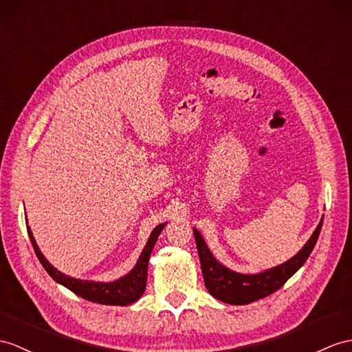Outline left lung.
Returning <instances> with one entry per match:
<instances>
[{
	"label": "left lung",
	"mask_w": 352,
	"mask_h": 352,
	"mask_svg": "<svg viewBox=\"0 0 352 352\" xmlns=\"http://www.w3.org/2000/svg\"><path fill=\"white\" fill-rule=\"evenodd\" d=\"M322 219L324 217L321 218L320 224L316 226L309 241L303 245L302 250L293 258L276 265V267L258 273H239L226 267L213 256L200 231L194 228L206 288L213 297L228 305H248L275 293L309 258L314 246L318 241Z\"/></svg>",
	"instance_id": "obj_1"
}]
</instances>
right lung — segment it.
Segmentation results:
<instances>
[{"label":"right lung","mask_w":352,"mask_h":352,"mask_svg":"<svg viewBox=\"0 0 352 352\" xmlns=\"http://www.w3.org/2000/svg\"><path fill=\"white\" fill-rule=\"evenodd\" d=\"M27 222H28V219H27ZM166 224H160L152 230L148 242H146V245H144L143 251H142L139 260H137L134 267L122 278L111 280V282L76 279V278L64 275L63 272L55 269L54 265L46 260V256L41 254L40 248L37 246V242L32 236L31 228L27 227V230H28L30 241L32 243L34 251H36L41 265L45 267V270L49 273V275L52 276V279L58 282V284H61L65 288L73 291L76 296H79L85 300H89V302H94V303L111 305V306H128V305L137 302V300H139L144 293V288H146V280H148L149 256L152 254L153 246H155V243H157L158 236L161 234V231L164 230Z\"/></svg>","instance_id":"add662e5"}]
</instances>
